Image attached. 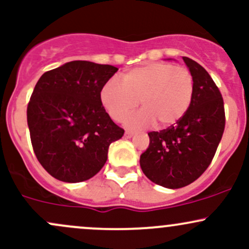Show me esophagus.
Masks as SVG:
<instances>
[{
  "mask_svg": "<svg viewBox=\"0 0 249 249\" xmlns=\"http://www.w3.org/2000/svg\"><path fill=\"white\" fill-rule=\"evenodd\" d=\"M124 136H125V137H126V138H131V137H132V136H133V132H132V131L126 130V131H125Z\"/></svg>",
  "mask_w": 249,
  "mask_h": 249,
  "instance_id": "1",
  "label": "esophagus"
}]
</instances>
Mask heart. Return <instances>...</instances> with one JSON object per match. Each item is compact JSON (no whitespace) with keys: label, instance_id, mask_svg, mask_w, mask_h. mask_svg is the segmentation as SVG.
<instances>
[{"label":"heart","instance_id":"1","mask_svg":"<svg viewBox=\"0 0 249 249\" xmlns=\"http://www.w3.org/2000/svg\"><path fill=\"white\" fill-rule=\"evenodd\" d=\"M120 85L108 80L100 91V102L114 122H123L137 107L142 111L127 120L131 127L173 126L185 114L194 95V79L187 68L154 62L133 68Z\"/></svg>","mask_w":249,"mask_h":249}]
</instances>
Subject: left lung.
<instances>
[{"label": "left lung", "instance_id": "8db88e82", "mask_svg": "<svg viewBox=\"0 0 249 249\" xmlns=\"http://www.w3.org/2000/svg\"><path fill=\"white\" fill-rule=\"evenodd\" d=\"M194 79L191 104L176 124L149 132V147L141 155V168L150 181L169 189L185 187L207 170L226 125L222 94L209 73L183 56Z\"/></svg>", "mask_w": 249, "mask_h": 249}]
</instances>
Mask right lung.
Returning a JSON list of instances; mask_svg holds the SVG:
<instances>
[{
    "instance_id": "obj_1",
    "label": "right lung",
    "mask_w": 249,
    "mask_h": 249,
    "mask_svg": "<svg viewBox=\"0 0 249 249\" xmlns=\"http://www.w3.org/2000/svg\"><path fill=\"white\" fill-rule=\"evenodd\" d=\"M111 65L71 61L41 75L27 106L34 154L54 178L78 183L100 171L108 146L124 135L100 102Z\"/></svg>"
}]
</instances>
